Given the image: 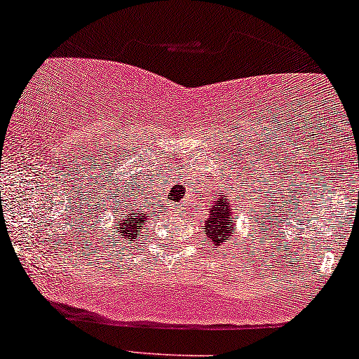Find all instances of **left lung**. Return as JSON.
Masks as SVG:
<instances>
[{"label": "left lung", "instance_id": "obj_1", "mask_svg": "<svg viewBox=\"0 0 359 359\" xmlns=\"http://www.w3.org/2000/svg\"><path fill=\"white\" fill-rule=\"evenodd\" d=\"M232 217V203L226 195H220L219 201L213 203L208 219L203 222L205 224L207 238L215 245V247H224L226 242H232L233 238V222L230 220Z\"/></svg>", "mask_w": 359, "mask_h": 359}]
</instances>
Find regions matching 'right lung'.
<instances>
[{
    "label": "right lung",
    "instance_id": "obj_1",
    "mask_svg": "<svg viewBox=\"0 0 359 359\" xmlns=\"http://www.w3.org/2000/svg\"><path fill=\"white\" fill-rule=\"evenodd\" d=\"M147 222V212L135 210V208H124L121 212V217H117L116 233H121L122 238H135L142 229V225Z\"/></svg>",
    "mask_w": 359,
    "mask_h": 359
}]
</instances>
